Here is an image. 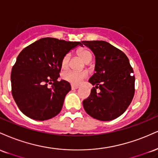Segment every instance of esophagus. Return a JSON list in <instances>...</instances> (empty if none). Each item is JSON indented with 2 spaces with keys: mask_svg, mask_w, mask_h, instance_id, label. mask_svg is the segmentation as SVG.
I'll list each match as a JSON object with an SVG mask.
<instances>
[{
  "mask_svg": "<svg viewBox=\"0 0 158 158\" xmlns=\"http://www.w3.org/2000/svg\"><path fill=\"white\" fill-rule=\"evenodd\" d=\"M79 88V87L78 86V85H71L72 89H77V88Z\"/></svg>",
  "mask_w": 158,
  "mask_h": 158,
  "instance_id": "esophagus-1",
  "label": "esophagus"
}]
</instances>
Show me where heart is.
<instances>
[{
  "mask_svg": "<svg viewBox=\"0 0 158 158\" xmlns=\"http://www.w3.org/2000/svg\"><path fill=\"white\" fill-rule=\"evenodd\" d=\"M78 55L79 57L85 61L86 64H89L90 61L93 59V54L90 50H86V49H81L78 51ZM70 60V53H67L62 58L61 65L63 69H67L69 67ZM87 77V73L85 72H78L74 71V70H69V71L65 72L63 73L62 78L65 81L71 83L73 85H79L82 81L84 79Z\"/></svg>",
  "mask_w": 158,
  "mask_h": 158,
  "instance_id": "heart-1",
  "label": "heart"
}]
</instances>
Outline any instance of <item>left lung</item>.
I'll list each match as a JSON object with an SVG mask.
<instances>
[{"label": "left lung", "instance_id": "left-lung-1", "mask_svg": "<svg viewBox=\"0 0 158 158\" xmlns=\"http://www.w3.org/2000/svg\"><path fill=\"white\" fill-rule=\"evenodd\" d=\"M81 43L91 50L96 59V73L89 79L95 87L83 101L85 111L101 121L117 118L126 111L135 95V78L129 60L124 52L106 41Z\"/></svg>", "mask_w": 158, "mask_h": 158}]
</instances>
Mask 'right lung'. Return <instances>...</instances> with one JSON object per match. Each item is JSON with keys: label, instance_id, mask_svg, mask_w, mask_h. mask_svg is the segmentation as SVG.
Wrapping results in <instances>:
<instances>
[{"label": "right lung", "instance_id": "add662e5", "mask_svg": "<svg viewBox=\"0 0 158 158\" xmlns=\"http://www.w3.org/2000/svg\"><path fill=\"white\" fill-rule=\"evenodd\" d=\"M79 41L43 38L18 56L11 73L12 94L21 111L35 120H47L62 108L65 96L71 90L70 83L57 80L64 55ZM48 84H52L51 88Z\"/></svg>", "mask_w": 158, "mask_h": 158}]
</instances>
